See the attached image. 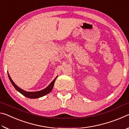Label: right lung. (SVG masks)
Returning a JSON list of instances; mask_svg holds the SVG:
<instances>
[{
	"label": "right lung",
	"instance_id": "add662e5",
	"mask_svg": "<svg viewBox=\"0 0 129 129\" xmlns=\"http://www.w3.org/2000/svg\"><path fill=\"white\" fill-rule=\"evenodd\" d=\"M8 77H9V79L10 80L11 82L12 83V85L14 86V88L16 89V90L18 91L19 92H20L21 94H22L23 95L25 96V97L27 98H29V99H38V98L43 97V96L49 93L51 91L52 89H53L54 82H55L56 78L57 77H56L55 78H54V79L53 80V81L49 84V85L48 86H47L45 89H43V90L38 91H34V92H28V91H26L25 90H23V89H20V88H19V87L17 86L14 82H13V81L12 80L11 78L10 77V76L8 73Z\"/></svg>",
	"mask_w": 129,
	"mask_h": 129
}]
</instances>
